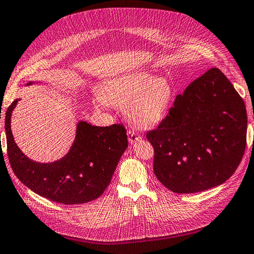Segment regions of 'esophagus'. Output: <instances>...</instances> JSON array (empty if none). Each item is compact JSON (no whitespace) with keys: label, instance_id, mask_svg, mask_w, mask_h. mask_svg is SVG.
<instances>
[{"label":"esophagus","instance_id":"obj_1","mask_svg":"<svg viewBox=\"0 0 254 254\" xmlns=\"http://www.w3.org/2000/svg\"><path fill=\"white\" fill-rule=\"evenodd\" d=\"M140 136L139 135L134 131V129H128L127 131V139H128V143L129 144H134L135 141L139 140Z\"/></svg>","mask_w":254,"mask_h":254}]
</instances>
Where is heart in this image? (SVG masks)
I'll return each mask as SVG.
<instances>
[{
	"label": "heart",
	"instance_id": "1",
	"mask_svg": "<svg viewBox=\"0 0 254 254\" xmlns=\"http://www.w3.org/2000/svg\"><path fill=\"white\" fill-rule=\"evenodd\" d=\"M173 87L164 76L135 71L108 81L96 98L98 107H126V116L140 129L155 127L166 117Z\"/></svg>",
	"mask_w": 254,
	"mask_h": 254
}]
</instances>
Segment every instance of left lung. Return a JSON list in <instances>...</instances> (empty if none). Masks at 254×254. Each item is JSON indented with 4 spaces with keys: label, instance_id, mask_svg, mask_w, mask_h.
Wrapping results in <instances>:
<instances>
[{
    "label": "left lung",
    "instance_id": "left-lung-1",
    "mask_svg": "<svg viewBox=\"0 0 254 254\" xmlns=\"http://www.w3.org/2000/svg\"><path fill=\"white\" fill-rule=\"evenodd\" d=\"M244 99L217 68L192 81L166 119L146 137L154 172L168 190L192 193L226 182L243 159L247 140Z\"/></svg>",
    "mask_w": 254,
    "mask_h": 254
}]
</instances>
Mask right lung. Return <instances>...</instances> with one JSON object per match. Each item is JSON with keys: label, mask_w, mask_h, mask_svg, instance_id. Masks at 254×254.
<instances>
[{"label": "right lung", "mask_w": 254, "mask_h": 254, "mask_svg": "<svg viewBox=\"0 0 254 254\" xmlns=\"http://www.w3.org/2000/svg\"><path fill=\"white\" fill-rule=\"evenodd\" d=\"M18 100L15 99L5 114L7 156L18 180L35 193L58 203H85L102 196L127 148L125 127H94L81 120L66 156L41 163L29 159L14 140L10 119Z\"/></svg>", "instance_id": "right-lung-1"}]
</instances>
